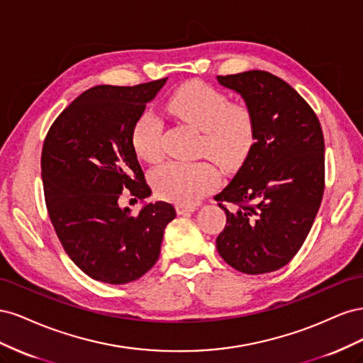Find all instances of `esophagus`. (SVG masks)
<instances>
[{
    "label": "esophagus",
    "instance_id": "obj_1",
    "mask_svg": "<svg viewBox=\"0 0 363 363\" xmlns=\"http://www.w3.org/2000/svg\"><path fill=\"white\" fill-rule=\"evenodd\" d=\"M175 211H177L179 215L192 213V212L196 211V206H192V204H177V206H175Z\"/></svg>",
    "mask_w": 363,
    "mask_h": 363
}]
</instances>
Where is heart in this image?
I'll list each match as a JSON object with an SVG mask.
<instances>
[{"label": "heart", "instance_id": "b5f03b06", "mask_svg": "<svg viewBox=\"0 0 363 363\" xmlns=\"http://www.w3.org/2000/svg\"><path fill=\"white\" fill-rule=\"evenodd\" d=\"M168 112L201 131V151L224 168L242 163L255 142V124L245 107L230 106L228 98L201 82L179 87L167 103ZM162 121L152 112L139 115L131 130V145L139 159L162 157ZM219 183V174L208 162H168L151 174L152 189L163 200L192 204Z\"/></svg>", "mask_w": 363, "mask_h": 363}]
</instances>
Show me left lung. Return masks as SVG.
<instances>
[{
    "label": "left lung",
    "instance_id": "1",
    "mask_svg": "<svg viewBox=\"0 0 363 363\" xmlns=\"http://www.w3.org/2000/svg\"><path fill=\"white\" fill-rule=\"evenodd\" d=\"M242 98L255 142L216 201L227 225L216 250L230 267L251 274L283 268L309 235L324 192V136L315 112L286 82L267 71L216 77Z\"/></svg>",
    "mask_w": 363,
    "mask_h": 363
}]
</instances>
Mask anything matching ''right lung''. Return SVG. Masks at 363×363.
<instances>
[{
  "mask_svg": "<svg viewBox=\"0 0 363 363\" xmlns=\"http://www.w3.org/2000/svg\"><path fill=\"white\" fill-rule=\"evenodd\" d=\"M95 86L54 121L42 150V182L54 230L71 260L94 280L125 284L159 259L163 233L175 218L169 203H144L138 215L119 206L128 189L151 195L131 130L167 83Z\"/></svg>",
  "mask_w": 363,
  "mask_h": 363,
  "instance_id": "add662e5",
  "label": "right lung"
}]
</instances>
